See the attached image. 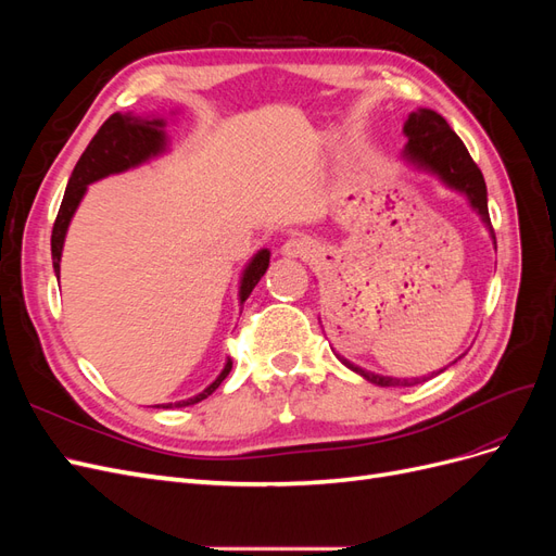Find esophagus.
Here are the masks:
<instances>
[{
	"instance_id": "34e87169",
	"label": "esophagus",
	"mask_w": 556,
	"mask_h": 556,
	"mask_svg": "<svg viewBox=\"0 0 556 556\" xmlns=\"http://www.w3.org/2000/svg\"><path fill=\"white\" fill-rule=\"evenodd\" d=\"M313 252H315V245L306 237H292V239L285 241V245H282V255H288V257L306 260V257L313 255Z\"/></svg>"
}]
</instances>
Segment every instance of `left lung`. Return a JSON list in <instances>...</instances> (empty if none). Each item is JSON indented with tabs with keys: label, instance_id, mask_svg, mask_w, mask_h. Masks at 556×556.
Returning <instances> with one entry per match:
<instances>
[{
	"label": "left lung",
	"instance_id": "obj_1",
	"mask_svg": "<svg viewBox=\"0 0 556 556\" xmlns=\"http://www.w3.org/2000/svg\"><path fill=\"white\" fill-rule=\"evenodd\" d=\"M403 134L408 137V146L403 150L406 160L417 164L419 169H427L439 176L447 188L466 194L470 206L478 211V215L482 217V223L486 225V229H490L492 239L496 243L492 220H490V208H486V185H484L482 172L478 169L473 157L468 155L464 141L452 131L445 117L431 109H417L415 113L408 115L406 125H403ZM339 359L350 368V371L359 374L364 380L374 382L378 387H396V384L413 382V380L408 382V380H399L390 376H378V374L366 371L362 366H355L343 357ZM419 378H415V382Z\"/></svg>",
	"mask_w": 556,
	"mask_h": 556
}]
</instances>
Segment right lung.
Returning a JSON list of instances; mask_svg holds the SVG:
<instances>
[{"label":"right lung","mask_w":556,"mask_h":556,"mask_svg":"<svg viewBox=\"0 0 556 556\" xmlns=\"http://www.w3.org/2000/svg\"><path fill=\"white\" fill-rule=\"evenodd\" d=\"M164 150H166V134H164V121H160V117L146 121V117L131 115V113H125V115L113 113L109 121L99 127L94 139L88 143L86 153L80 155V160L74 166L70 185H66V192L62 199V206L55 217L53 237H50V252H53L55 276H60V260H62V245H64L66 229H70L72 217L80 204L83 194H86L88 185L99 178H106L111 174L134 169V166L148 162L150 157H157L160 153H164ZM268 257H271V252L260 250L257 255L252 257L250 264L245 266L243 278H241V288H239L241 304L250 296V292L255 290L260 278L266 274ZM229 371H231V359H227L223 374L217 376L204 392L188 399V401L162 403V408L194 406V403L211 396L217 387H220V382L229 376Z\"/></svg>","instance_id":"add662e5"}]
</instances>
